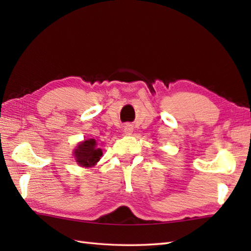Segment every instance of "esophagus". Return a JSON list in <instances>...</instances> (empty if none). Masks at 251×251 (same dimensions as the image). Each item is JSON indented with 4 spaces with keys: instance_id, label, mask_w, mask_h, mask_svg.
Returning a JSON list of instances; mask_svg holds the SVG:
<instances>
[{
    "instance_id": "34e87169",
    "label": "esophagus",
    "mask_w": 251,
    "mask_h": 251,
    "mask_svg": "<svg viewBox=\"0 0 251 251\" xmlns=\"http://www.w3.org/2000/svg\"><path fill=\"white\" fill-rule=\"evenodd\" d=\"M123 130H124V132H125L126 135H130L131 132H132V126L130 124H126L124 126V129H123Z\"/></svg>"
}]
</instances>
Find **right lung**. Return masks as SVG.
<instances>
[{
    "label": "right lung",
    "mask_w": 251,
    "mask_h": 251,
    "mask_svg": "<svg viewBox=\"0 0 251 251\" xmlns=\"http://www.w3.org/2000/svg\"><path fill=\"white\" fill-rule=\"evenodd\" d=\"M101 155H102V150L97 147L95 139H88L81 142L74 151L76 162L83 167L94 166L99 161Z\"/></svg>",
    "instance_id": "right-lung-1"
}]
</instances>
